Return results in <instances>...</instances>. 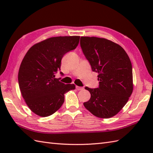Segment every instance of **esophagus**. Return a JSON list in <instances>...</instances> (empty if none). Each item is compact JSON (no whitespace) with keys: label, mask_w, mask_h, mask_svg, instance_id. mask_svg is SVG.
<instances>
[{"label":"esophagus","mask_w":153,"mask_h":153,"mask_svg":"<svg viewBox=\"0 0 153 153\" xmlns=\"http://www.w3.org/2000/svg\"><path fill=\"white\" fill-rule=\"evenodd\" d=\"M76 89H77V90L79 91V90H82V89H83V87H79V86H76Z\"/></svg>","instance_id":"34e87169"}]
</instances>
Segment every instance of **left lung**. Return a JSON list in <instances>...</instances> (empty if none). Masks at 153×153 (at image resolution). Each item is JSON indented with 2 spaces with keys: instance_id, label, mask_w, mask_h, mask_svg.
<instances>
[{
  "instance_id": "left-lung-1",
  "label": "left lung",
  "mask_w": 153,
  "mask_h": 153,
  "mask_svg": "<svg viewBox=\"0 0 153 153\" xmlns=\"http://www.w3.org/2000/svg\"><path fill=\"white\" fill-rule=\"evenodd\" d=\"M80 46L99 81L98 88L85 87L91 98L83 105L98 118H111L125 106L133 92L130 59L121 46L104 38L81 37Z\"/></svg>"
}]
</instances>
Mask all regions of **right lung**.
I'll return each mask as SVG.
<instances>
[{
  "label": "right lung",
  "mask_w": 153,
  "mask_h": 153,
  "mask_svg": "<svg viewBox=\"0 0 153 153\" xmlns=\"http://www.w3.org/2000/svg\"><path fill=\"white\" fill-rule=\"evenodd\" d=\"M79 36L48 38L31 47L23 59L18 72L23 98L32 112L41 117L52 115L64 102V93L75 89L55 78L61 60L78 45ZM60 74H62L60 71Z\"/></svg>",
  "instance_id": "right-lung-1"
}]
</instances>
